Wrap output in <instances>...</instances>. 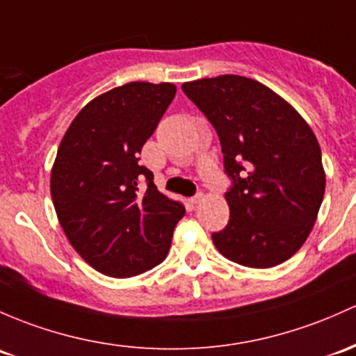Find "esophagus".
Segmentation results:
<instances>
[{
	"label": "esophagus",
	"mask_w": 356,
	"mask_h": 356,
	"mask_svg": "<svg viewBox=\"0 0 356 356\" xmlns=\"http://www.w3.org/2000/svg\"><path fill=\"white\" fill-rule=\"evenodd\" d=\"M201 200H203V194L197 193L196 196L189 197V203H191V204H197V203H201Z\"/></svg>",
	"instance_id": "1"
}]
</instances>
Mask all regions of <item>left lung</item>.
<instances>
[{
	"instance_id": "left-lung-1",
	"label": "left lung",
	"mask_w": 356,
	"mask_h": 356,
	"mask_svg": "<svg viewBox=\"0 0 356 356\" xmlns=\"http://www.w3.org/2000/svg\"><path fill=\"white\" fill-rule=\"evenodd\" d=\"M182 90L216 129L232 179L230 220L213 244L247 268L285 263L309 237L326 189L316 134L286 100L250 78H201Z\"/></svg>"
}]
</instances>
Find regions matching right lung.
Listing matches in <instances>:
<instances>
[{
    "label": "right lung",
    "mask_w": 356,
    "mask_h": 356,
    "mask_svg": "<svg viewBox=\"0 0 356 356\" xmlns=\"http://www.w3.org/2000/svg\"><path fill=\"white\" fill-rule=\"evenodd\" d=\"M175 85L131 81L95 97L63 136L51 170L56 215L73 249L99 273L129 278L167 257L186 209L140 165Z\"/></svg>",
    "instance_id": "add662e5"
}]
</instances>
